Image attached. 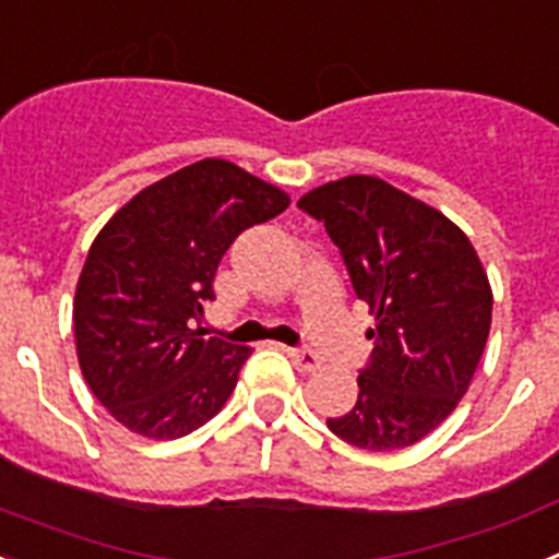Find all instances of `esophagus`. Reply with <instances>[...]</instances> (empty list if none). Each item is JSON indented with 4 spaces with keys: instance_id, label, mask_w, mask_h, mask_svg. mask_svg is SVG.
I'll list each match as a JSON object with an SVG mask.
<instances>
[{
    "instance_id": "34e87169",
    "label": "esophagus",
    "mask_w": 559,
    "mask_h": 559,
    "mask_svg": "<svg viewBox=\"0 0 559 559\" xmlns=\"http://www.w3.org/2000/svg\"><path fill=\"white\" fill-rule=\"evenodd\" d=\"M285 353H288V358L294 360V367L299 369V372H313V369H319V355H316L313 349L288 347Z\"/></svg>"
}]
</instances>
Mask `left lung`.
Segmentation results:
<instances>
[{"label":"left lung","mask_w":559,"mask_h":559,"mask_svg":"<svg viewBox=\"0 0 559 559\" xmlns=\"http://www.w3.org/2000/svg\"><path fill=\"white\" fill-rule=\"evenodd\" d=\"M296 206L328 229L374 313L358 400L328 428L364 451L414 445L456 408L481 360L492 319L481 260L442 212L374 176L316 187Z\"/></svg>","instance_id":"1"}]
</instances>
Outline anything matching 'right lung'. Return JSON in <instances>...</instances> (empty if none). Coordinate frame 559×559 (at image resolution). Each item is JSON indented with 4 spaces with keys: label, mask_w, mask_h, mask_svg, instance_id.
<instances>
[{
    "label": "right lung",
    "mask_w": 559,
    "mask_h": 559,
    "mask_svg": "<svg viewBox=\"0 0 559 559\" xmlns=\"http://www.w3.org/2000/svg\"><path fill=\"white\" fill-rule=\"evenodd\" d=\"M283 190L201 159L133 195L95 237L75 290L83 378L128 431L179 439L224 408L249 347L195 328L235 237L288 210Z\"/></svg>",
    "instance_id": "1"
}]
</instances>
